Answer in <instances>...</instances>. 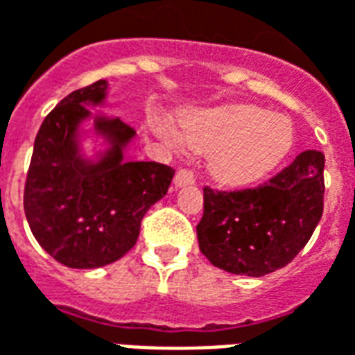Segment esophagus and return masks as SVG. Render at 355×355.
I'll return each mask as SVG.
<instances>
[{"label":"esophagus","instance_id":"34e87169","mask_svg":"<svg viewBox=\"0 0 355 355\" xmlns=\"http://www.w3.org/2000/svg\"><path fill=\"white\" fill-rule=\"evenodd\" d=\"M196 184V173L188 167H182V169L177 171V175H175V186L177 188H182V186H190Z\"/></svg>","mask_w":355,"mask_h":355}]
</instances>
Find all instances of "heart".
<instances>
[{"label": "heart", "mask_w": 355, "mask_h": 355, "mask_svg": "<svg viewBox=\"0 0 355 355\" xmlns=\"http://www.w3.org/2000/svg\"><path fill=\"white\" fill-rule=\"evenodd\" d=\"M159 133L171 137L165 125ZM182 135L191 148L214 152L211 173L220 184L248 186L277 167L293 143L291 124L252 105H231L201 112L182 122Z\"/></svg>", "instance_id": "heart-1"}]
</instances>
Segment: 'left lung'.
<instances>
[{
  "label": "left lung",
  "instance_id": "8db88e82",
  "mask_svg": "<svg viewBox=\"0 0 355 355\" xmlns=\"http://www.w3.org/2000/svg\"><path fill=\"white\" fill-rule=\"evenodd\" d=\"M322 152H301L263 184L244 190L203 188L198 241L203 256L233 275L263 277L303 250L324 212Z\"/></svg>",
  "mask_w": 355,
  "mask_h": 355
}]
</instances>
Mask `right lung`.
<instances>
[{
  "label": "right lung",
  "instance_id": "1",
  "mask_svg": "<svg viewBox=\"0 0 355 355\" xmlns=\"http://www.w3.org/2000/svg\"><path fill=\"white\" fill-rule=\"evenodd\" d=\"M107 83L71 92L39 128L24 186V212L37 243L73 269L116 261L139 239L141 222L169 190L175 169L157 162H122L135 131L120 118H96V130L112 143L99 164L78 156L75 131L101 103Z\"/></svg>",
  "mask_w": 355,
  "mask_h": 355
}]
</instances>
